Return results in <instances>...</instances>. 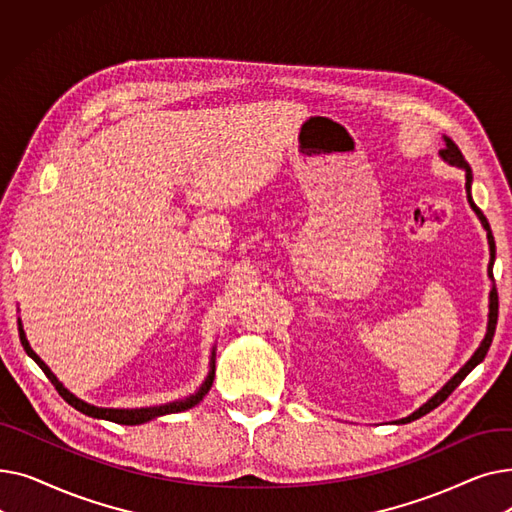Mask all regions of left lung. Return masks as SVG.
Masks as SVG:
<instances>
[{"instance_id":"1","label":"left lung","mask_w":512,"mask_h":512,"mask_svg":"<svg viewBox=\"0 0 512 512\" xmlns=\"http://www.w3.org/2000/svg\"><path fill=\"white\" fill-rule=\"evenodd\" d=\"M446 141V147L444 149H440V155L446 159V161H450L452 166H459V168H465V172H467V193L471 191V180H473V174H471V168H469V164L465 161V157H463V153H461V149L456 147L448 137L444 139ZM469 201H471V195H469ZM471 207L475 209V213L479 215V220H481V224H483V228L488 230V240H490V253H492V259H490V265H488V274H490V278L494 280V255H496V251H494V236H492V232H490V224H488V220L483 218V213L475 207V203L471 201ZM496 321H498V292H496V286L492 288V292H490V324H488V334H486V338H483V342H481V346L477 348L475 351V355L467 361V365L454 375V378L432 398V400H427L425 405L419 409V411H415L413 415H409V417H405V419H400L398 423H409V421H415V419H419L421 415H425V413H429V411H434L436 407H440L442 402L454 392V388L459 386L467 375L475 369V365H479L483 359H486V355H488V351H490V344H492V340H494V332H496Z\"/></svg>"}]
</instances>
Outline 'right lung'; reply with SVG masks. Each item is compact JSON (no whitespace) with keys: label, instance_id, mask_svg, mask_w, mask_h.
Returning a JSON list of instances; mask_svg holds the SVG:
<instances>
[{"label":"right lung","instance_id":"1","mask_svg":"<svg viewBox=\"0 0 512 512\" xmlns=\"http://www.w3.org/2000/svg\"><path fill=\"white\" fill-rule=\"evenodd\" d=\"M18 332H20V342L24 346V351L29 357L35 359V363L45 371V375L49 378V382L56 386V390L60 392V396L68 402L70 407H74L76 411L85 413L89 417H97V419H107V421H114V423H122V425H139V423H145L149 419H155V417H161V415H170V413H180V411H186L195 407L199 400H203V396L211 390V384H213V357H211V371L207 375V380L203 382V386L199 388V392H195L193 396H188L184 400H176V402H170V405H161V407H149V409H99V407H93V405H87V402L78 400L74 394H70L58 380L56 375H53L49 371V367L33 353V348L29 346V340H26L24 332H22V326L18 324Z\"/></svg>","mask_w":512,"mask_h":512}]
</instances>
